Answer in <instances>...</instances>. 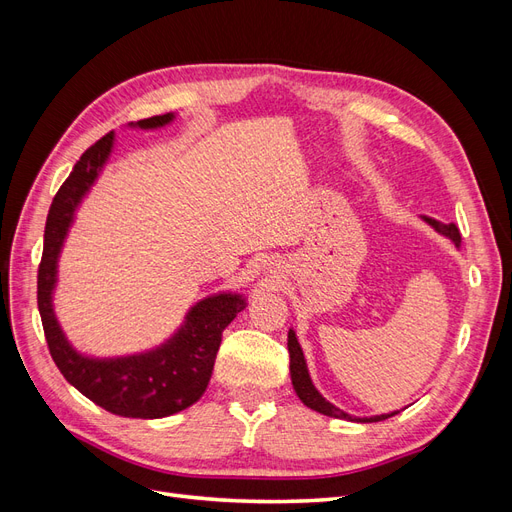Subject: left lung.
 I'll use <instances>...</instances> for the list:
<instances>
[{
	"label": "left lung",
	"instance_id": "left-lung-1",
	"mask_svg": "<svg viewBox=\"0 0 512 512\" xmlns=\"http://www.w3.org/2000/svg\"><path fill=\"white\" fill-rule=\"evenodd\" d=\"M425 222H429L433 228L440 230L442 235H446L448 239L455 241V243L459 245L461 235H459V228H457L455 224H440V222L431 220V218H425ZM288 354H290V378H292V386H294V391H297V395H299V399L303 401V404H305L307 408H312V410L320 412V414H327V416H333V418H350V421H352L350 414H346V412H342L339 408H335L333 404H329V401L324 399V397L314 389V384H312V380H309V374H307V365H305V359H303V350H301V346H299V342H297V337H294L292 331H288ZM393 414H397V412H393ZM393 414H380V416L359 418V421H363V423H376V421H384V418H389V416H393Z\"/></svg>",
	"mask_w": 512,
	"mask_h": 512
}]
</instances>
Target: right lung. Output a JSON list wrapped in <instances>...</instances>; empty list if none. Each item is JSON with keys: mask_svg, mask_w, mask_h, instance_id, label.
Listing matches in <instances>:
<instances>
[{"mask_svg": "<svg viewBox=\"0 0 512 512\" xmlns=\"http://www.w3.org/2000/svg\"><path fill=\"white\" fill-rule=\"evenodd\" d=\"M173 113L136 121L138 128H160ZM115 134L108 132L74 164L57 190L44 226V247L38 267V309L46 346L64 378L87 399L117 416L162 418L196 404L207 391L222 333L245 307L239 294H218L192 307L183 327L158 350L126 359H87L66 342L53 314L57 256L66 239L76 205L96 181Z\"/></svg>", "mask_w": 512, "mask_h": 512, "instance_id": "right-lung-1", "label": "right lung"}]
</instances>
